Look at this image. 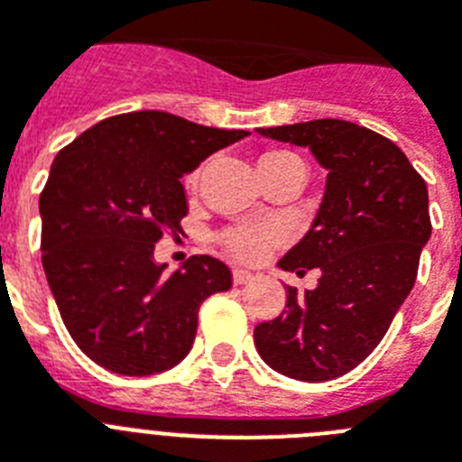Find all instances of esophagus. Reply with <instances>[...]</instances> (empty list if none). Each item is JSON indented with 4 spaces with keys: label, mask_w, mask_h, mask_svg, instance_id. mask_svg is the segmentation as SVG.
Listing matches in <instances>:
<instances>
[{
    "label": "esophagus",
    "mask_w": 462,
    "mask_h": 462,
    "mask_svg": "<svg viewBox=\"0 0 462 462\" xmlns=\"http://www.w3.org/2000/svg\"><path fill=\"white\" fill-rule=\"evenodd\" d=\"M247 282H252V273H247V271H234V284H247Z\"/></svg>",
    "instance_id": "esophagus-1"
}]
</instances>
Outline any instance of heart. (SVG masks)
<instances>
[{"label":"heart","mask_w":462,"mask_h":462,"mask_svg":"<svg viewBox=\"0 0 462 462\" xmlns=\"http://www.w3.org/2000/svg\"><path fill=\"white\" fill-rule=\"evenodd\" d=\"M282 157H291V154L273 150V152L261 154L259 164H263V162H273V159H282ZM201 173L203 169L199 166V169H194L189 175H187V189L194 191L196 187H199V182H201ZM282 240H284V234H282L280 228L240 226V228H234V231H228V234L224 236V243H226V247L231 250V254L238 256L240 261L263 259V256L268 254V250L275 247V245H280Z\"/></svg>","instance_id":"heart-1"}]
</instances>
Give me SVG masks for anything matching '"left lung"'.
<instances>
[{
	"label": "left lung",
	"instance_id": "8db88e82",
	"mask_svg": "<svg viewBox=\"0 0 462 462\" xmlns=\"http://www.w3.org/2000/svg\"><path fill=\"white\" fill-rule=\"evenodd\" d=\"M256 132L308 148L328 171L312 226L277 261L296 275L319 268V284L287 287V310L254 328L256 352L280 374L328 382L370 356L410 296L432 231L428 187L395 143L354 122Z\"/></svg>",
	"mask_w": 462,
	"mask_h": 462
}]
</instances>
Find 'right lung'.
<instances>
[{"label": "right lung", "mask_w": 462, "mask_h": 462, "mask_svg": "<svg viewBox=\"0 0 462 462\" xmlns=\"http://www.w3.org/2000/svg\"><path fill=\"white\" fill-rule=\"evenodd\" d=\"M245 136L136 110L57 152L39 199L43 271L73 342L97 365L145 377L189 354L199 308L234 277L208 254L164 275L154 245L189 210L182 175Z\"/></svg>", "instance_id": "obj_1"}]
</instances>
